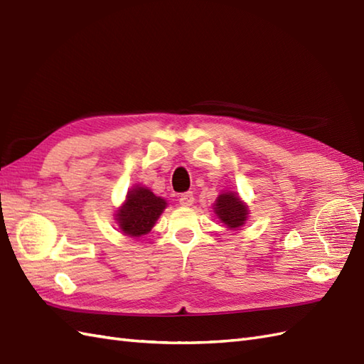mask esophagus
<instances>
[{"mask_svg": "<svg viewBox=\"0 0 364 364\" xmlns=\"http://www.w3.org/2000/svg\"><path fill=\"white\" fill-rule=\"evenodd\" d=\"M193 201H195V198H193V193L192 192H186V193L180 195V204H181L183 208L192 206Z\"/></svg>", "mask_w": 364, "mask_h": 364, "instance_id": "obj_1", "label": "esophagus"}]
</instances>
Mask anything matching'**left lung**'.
Listing matches in <instances>:
<instances>
[{"instance_id": "1", "label": "left lung", "mask_w": 364, "mask_h": 364, "mask_svg": "<svg viewBox=\"0 0 364 364\" xmlns=\"http://www.w3.org/2000/svg\"><path fill=\"white\" fill-rule=\"evenodd\" d=\"M212 208L218 220L228 229L238 230L240 228H243L246 225L249 217V206L240 198V195L237 192H221Z\"/></svg>"}]
</instances>
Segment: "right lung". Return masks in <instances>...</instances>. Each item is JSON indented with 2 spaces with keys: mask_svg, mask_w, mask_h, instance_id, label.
Wrapping results in <instances>:
<instances>
[{
  "mask_svg": "<svg viewBox=\"0 0 364 364\" xmlns=\"http://www.w3.org/2000/svg\"><path fill=\"white\" fill-rule=\"evenodd\" d=\"M166 208L167 201L156 197L146 186H134L127 192L124 203L117 209L115 221L121 234L138 238L152 230Z\"/></svg>",
  "mask_w": 364,
  "mask_h": 364,
  "instance_id": "1",
  "label": "right lung"
}]
</instances>
